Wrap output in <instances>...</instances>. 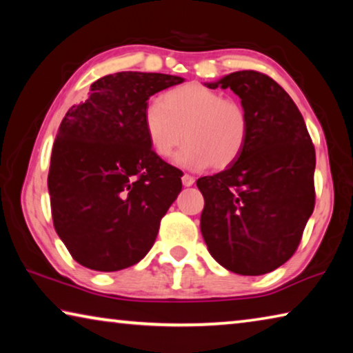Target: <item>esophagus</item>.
<instances>
[{"label": "esophagus", "mask_w": 353, "mask_h": 353, "mask_svg": "<svg viewBox=\"0 0 353 353\" xmlns=\"http://www.w3.org/2000/svg\"><path fill=\"white\" fill-rule=\"evenodd\" d=\"M182 183L185 185V187H191V185L194 183V177L190 176V174H183L182 176Z\"/></svg>", "instance_id": "34e87169"}]
</instances>
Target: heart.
Here are the masks:
<instances>
[{"instance_id":"obj_1","label":"heart","mask_w":353,"mask_h":353,"mask_svg":"<svg viewBox=\"0 0 353 353\" xmlns=\"http://www.w3.org/2000/svg\"><path fill=\"white\" fill-rule=\"evenodd\" d=\"M143 128L159 157H171L185 140L176 155L177 165L187 170H224L243 152L249 118L240 103L225 99L204 83L190 82L166 92L162 103H149L143 110Z\"/></svg>"}]
</instances>
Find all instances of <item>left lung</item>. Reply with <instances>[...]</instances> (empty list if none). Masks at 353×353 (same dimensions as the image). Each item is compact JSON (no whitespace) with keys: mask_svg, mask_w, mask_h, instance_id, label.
<instances>
[{"mask_svg":"<svg viewBox=\"0 0 353 353\" xmlns=\"http://www.w3.org/2000/svg\"><path fill=\"white\" fill-rule=\"evenodd\" d=\"M205 85L238 94L249 129L240 157L196 182L202 236L225 270L261 276L291 259L312 216L314 146L294 101L270 76L244 70Z\"/></svg>","mask_w":353,"mask_h":353,"instance_id":"8db88e82","label":"left lung"}]
</instances>
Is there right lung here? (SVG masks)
Instances as JSON below:
<instances>
[{"label":"right lung","instance_id":"right-lung-1","mask_svg":"<svg viewBox=\"0 0 353 353\" xmlns=\"http://www.w3.org/2000/svg\"><path fill=\"white\" fill-rule=\"evenodd\" d=\"M183 77L121 71L92 83L52 145L48 190L52 223L71 256L113 272L139 263L182 190V171L149 146L143 110Z\"/></svg>","mask_w":353,"mask_h":353}]
</instances>
